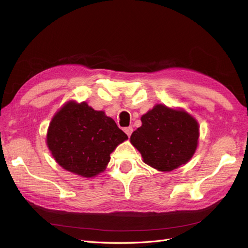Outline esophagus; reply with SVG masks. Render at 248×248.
<instances>
[{
	"label": "esophagus",
	"mask_w": 248,
	"mask_h": 248,
	"mask_svg": "<svg viewBox=\"0 0 248 248\" xmlns=\"http://www.w3.org/2000/svg\"><path fill=\"white\" fill-rule=\"evenodd\" d=\"M124 131H125V133L127 134V136L130 137V136H131V133H132V131H133V128H132L131 126H129V127H126V128H124Z\"/></svg>",
	"instance_id": "34e87169"
}]
</instances>
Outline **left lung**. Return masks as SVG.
Segmentation results:
<instances>
[{"label": "left lung", "instance_id": "left-lung-1", "mask_svg": "<svg viewBox=\"0 0 248 248\" xmlns=\"http://www.w3.org/2000/svg\"><path fill=\"white\" fill-rule=\"evenodd\" d=\"M131 144L144 162L160 171H170L188 161L196 152L199 124L184 110L157 104L141 117Z\"/></svg>", "mask_w": 248, "mask_h": 248}]
</instances>
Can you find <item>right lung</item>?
<instances>
[{
  "label": "right lung",
  "mask_w": 248,
  "mask_h": 248,
  "mask_svg": "<svg viewBox=\"0 0 248 248\" xmlns=\"http://www.w3.org/2000/svg\"><path fill=\"white\" fill-rule=\"evenodd\" d=\"M114 120L86 102H68L52 118L47 146L63 169L81 177H94L109 162V154L127 140Z\"/></svg>",
  "instance_id": "right-lung-1"
}]
</instances>
